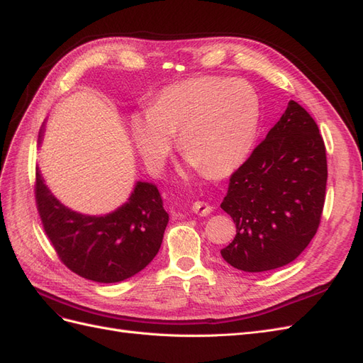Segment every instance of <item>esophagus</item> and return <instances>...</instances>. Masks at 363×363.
Returning a JSON list of instances; mask_svg holds the SVG:
<instances>
[{"label":"esophagus","mask_w":363,"mask_h":363,"mask_svg":"<svg viewBox=\"0 0 363 363\" xmlns=\"http://www.w3.org/2000/svg\"><path fill=\"white\" fill-rule=\"evenodd\" d=\"M192 212L200 216H207L212 212V206L206 201H195L192 206Z\"/></svg>","instance_id":"obj_1"}]
</instances>
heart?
Segmentation results:
<instances>
[{
  "label": "heart",
  "instance_id": "1",
  "mask_svg": "<svg viewBox=\"0 0 363 363\" xmlns=\"http://www.w3.org/2000/svg\"><path fill=\"white\" fill-rule=\"evenodd\" d=\"M259 101L244 82L201 77L171 84L147 113L131 118L142 157L160 167L179 135L182 155L208 177H225L247 159L256 139Z\"/></svg>",
  "mask_w": 363,
  "mask_h": 363
}]
</instances>
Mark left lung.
Here are the masks:
<instances>
[{
  "instance_id": "left-lung-1",
  "label": "left lung",
  "mask_w": 363,
  "mask_h": 363,
  "mask_svg": "<svg viewBox=\"0 0 363 363\" xmlns=\"http://www.w3.org/2000/svg\"><path fill=\"white\" fill-rule=\"evenodd\" d=\"M327 159L313 118L289 101L248 160L230 177L221 208L236 236L221 250L233 268L263 272L288 265L309 245L321 221Z\"/></svg>"
}]
</instances>
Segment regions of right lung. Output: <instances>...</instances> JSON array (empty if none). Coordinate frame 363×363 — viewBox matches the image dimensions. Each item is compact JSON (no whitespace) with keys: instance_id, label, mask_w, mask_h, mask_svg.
Instances as JSON below:
<instances>
[{"instance_id":"obj_1","label":"right lung","mask_w":363,"mask_h":363,"mask_svg":"<svg viewBox=\"0 0 363 363\" xmlns=\"http://www.w3.org/2000/svg\"><path fill=\"white\" fill-rule=\"evenodd\" d=\"M42 135L43 127L39 144ZM36 203L60 260L80 277L98 283L123 281L144 269L159 252L169 221L157 186L148 182H136L116 211L84 215L62 204L36 168Z\"/></svg>"}]
</instances>
